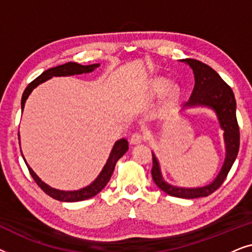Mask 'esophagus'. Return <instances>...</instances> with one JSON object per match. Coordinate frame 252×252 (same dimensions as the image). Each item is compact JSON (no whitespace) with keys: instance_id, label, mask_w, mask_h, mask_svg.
<instances>
[{"instance_id":"obj_1","label":"esophagus","mask_w":252,"mask_h":252,"mask_svg":"<svg viewBox=\"0 0 252 252\" xmlns=\"http://www.w3.org/2000/svg\"><path fill=\"white\" fill-rule=\"evenodd\" d=\"M144 140V136L142 135L141 133H134L132 137H130V143L133 144V146H136V144H140L142 143Z\"/></svg>"}]
</instances>
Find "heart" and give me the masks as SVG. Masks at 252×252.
Here are the masks:
<instances>
[{
    "label": "heart",
    "mask_w": 252,
    "mask_h": 252,
    "mask_svg": "<svg viewBox=\"0 0 252 252\" xmlns=\"http://www.w3.org/2000/svg\"><path fill=\"white\" fill-rule=\"evenodd\" d=\"M147 93L150 97H159L166 93L167 97L170 101H175L180 95V88L177 85L170 86V81L164 78L155 79L148 85Z\"/></svg>",
    "instance_id": "heart-1"
}]
</instances>
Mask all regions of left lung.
I'll return each instance as SVG.
<instances>
[{
  "instance_id": "1",
  "label": "left lung",
  "mask_w": 252,
  "mask_h": 252,
  "mask_svg": "<svg viewBox=\"0 0 252 252\" xmlns=\"http://www.w3.org/2000/svg\"><path fill=\"white\" fill-rule=\"evenodd\" d=\"M180 62H184L190 66L195 78V86L190 98L182 106L181 111L195 106H203L216 113L220 128L223 130V143L226 149L225 160L218 175L211 184L203 187L185 188L177 187L164 180L159 161L156 155L153 153L151 175L157 187L166 194L179 198L192 199L211 195L225 181L239 153L240 128L236 120V102L232 88L209 65L196 60H181Z\"/></svg>"
}]
</instances>
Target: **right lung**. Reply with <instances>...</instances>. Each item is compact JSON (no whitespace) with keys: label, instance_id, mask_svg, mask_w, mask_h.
<instances>
[{"label":"right lung","instance_id":"obj_1","mask_svg":"<svg viewBox=\"0 0 252 252\" xmlns=\"http://www.w3.org/2000/svg\"><path fill=\"white\" fill-rule=\"evenodd\" d=\"M99 64L81 65L78 63H73V62H68V63L58 65L56 67H51L49 70L44 71L43 73H41L39 77L35 79V80L31 82V84L26 87L25 91H24L23 97H22V112L24 111L26 99L29 98L31 93L33 92L34 88H36L40 84H42V82L49 80V79H51L53 77H70V75L91 73V72L94 71L95 68H97ZM127 150H128V142H127L126 139H120L117 141V142L113 144L112 150L109 155L108 160H106L105 165L103 166L102 171L99 172L97 178H96L91 185L86 186V187L81 189H78V190H60V189L50 187L49 185H47L46 182L41 180V179L36 175L35 172L30 167V165L27 164V161L25 160V157L23 158L24 160H25L27 168H29L30 173L34 179V181L36 182L37 186H39V187L42 189L47 195H49L50 197H53L61 202H79V201H85V199H88L91 197H94L95 195H97L98 192L105 187L113 173L116 163L118 161L119 158H122L124 155L126 154Z\"/></svg>","mask_w":252,"mask_h":252}]
</instances>
